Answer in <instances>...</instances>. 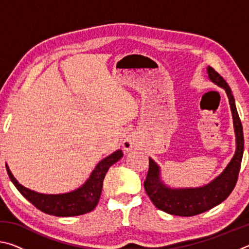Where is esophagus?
<instances>
[{
    "label": "esophagus",
    "mask_w": 249,
    "mask_h": 249,
    "mask_svg": "<svg viewBox=\"0 0 249 249\" xmlns=\"http://www.w3.org/2000/svg\"><path fill=\"white\" fill-rule=\"evenodd\" d=\"M137 147H138V142H137L136 136H135L134 134L128 135V136L126 137L123 142V148L126 153L136 149Z\"/></svg>",
    "instance_id": "1"
}]
</instances>
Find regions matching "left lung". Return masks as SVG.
Returning <instances> with one entry per match:
<instances>
[{
    "label": "left lung",
    "instance_id": "1",
    "mask_svg": "<svg viewBox=\"0 0 249 249\" xmlns=\"http://www.w3.org/2000/svg\"><path fill=\"white\" fill-rule=\"evenodd\" d=\"M206 71L211 81L224 89L229 98L235 132V154L220 175L211 182L196 188L169 187L163 182L158 163L149 158V170L144 182L146 193L156 208L172 215H197L222 203L233 191L241 169L244 153V135L243 126L235 105V99L229 84L212 67H208Z\"/></svg>",
    "mask_w": 249,
    "mask_h": 249
}]
</instances>
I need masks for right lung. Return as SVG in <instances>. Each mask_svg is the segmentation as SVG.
Segmentation results:
<instances>
[{
  "instance_id": "add662e5",
  "label": "right lung",
  "mask_w": 249,
  "mask_h": 249,
  "mask_svg": "<svg viewBox=\"0 0 249 249\" xmlns=\"http://www.w3.org/2000/svg\"><path fill=\"white\" fill-rule=\"evenodd\" d=\"M123 157V151L121 149L114 151L103 158L95 166L93 171L91 172L89 178L87 179L81 187L66 193L59 195H46L31 190L20 184L12 174L7 163H5L7 175L16 189L20 192L25 199L28 200L37 209L43 211L49 215L59 217H69L82 215L89 213L98 205L101 192L103 188V180L107 170L112 165Z\"/></svg>"
}]
</instances>
